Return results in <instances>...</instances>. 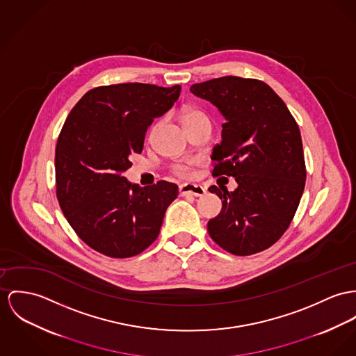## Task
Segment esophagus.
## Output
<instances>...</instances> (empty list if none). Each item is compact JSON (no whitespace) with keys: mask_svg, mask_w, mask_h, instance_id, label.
Masks as SVG:
<instances>
[{"mask_svg":"<svg viewBox=\"0 0 356 356\" xmlns=\"http://www.w3.org/2000/svg\"><path fill=\"white\" fill-rule=\"evenodd\" d=\"M180 195L186 196V195H192V196H203L206 193V190L202 186H196V184H183L179 188Z\"/></svg>","mask_w":356,"mask_h":356,"instance_id":"1","label":"esophagus"}]
</instances>
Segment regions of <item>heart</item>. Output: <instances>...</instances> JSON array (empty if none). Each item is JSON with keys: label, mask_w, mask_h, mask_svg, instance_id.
I'll list each match as a JSON object with an SVG mask.
<instances>
[{"label": "heart", "mask_w": 356, "mask_h": 356, "mask_svg": "<svg viewBox=\"0 0 356 356\" xmlns=\"http://www.w3.org/2000/svg\"><path fill=\"white\" fill-rule=\"evenodd\" d=\"M203 115H204V113H203V112H200V111H187V112L183 115V123H187L188 120L195 119V118H197V116H203ZM192 165H193V163H186V164L176 165L175 172H176L179 176H181V177H191L192 175H193Z\"/></svg>", "instance_id": "b5f03b06"}]
</instances>
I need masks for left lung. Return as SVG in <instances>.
Returning <instances> with one entry per match:
<instances>
[{
	"instance_id": "1",
	"label": "left lung",
	"mask_w": 356,
	"mask_h": 356,
	"mask_svg": "<svg viewBox=\"0 0 356 356\" xmlns=\"http://www.w3.org/2000/svg\"><path fill=\"white\" fill-rule=\"evenodd\" d=\"M192 93L214 104L225 123L213 150L214 176H233L237 188L211 186L222 210L207 223L225 250L248 256L282 237L305 188L306 169L298 124L266 82L234 76L193 83Z\"/></svg>"
}]
</instances>
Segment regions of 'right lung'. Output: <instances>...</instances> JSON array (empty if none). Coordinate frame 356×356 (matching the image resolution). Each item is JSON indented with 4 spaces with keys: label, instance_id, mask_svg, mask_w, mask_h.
<instances>
[{
    "label": "right lung",
    "instance_id": "obj_1",
    "mask_svg": "<svg viewBox=\"0 0 356 356\" xmlns=\"http://www.w3.org/2000/svg\"><path fill=\"white\" fill-rule=\"evenodd\" d=\"M181 86L116 83L86 92L70 111L55 149L59 206L85 244L131 257L159 237L176 184L139 187L123 173L140 153L147 127L172 108Z\"/></svg>",
    "mask_w": 356,
    "mask_h": 356
}]
</instances>
